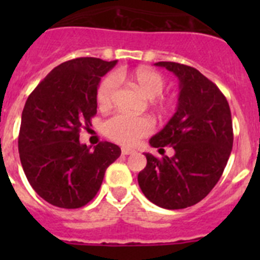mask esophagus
Masks as SVG:
<instances>
[{"label": "esophagus", "mask_w": 260, "mask_h": 260, "mask_svg": "<svg viewBox=\"0 0 260 260\" xmlns=\"http://www.w3.org/2000/svg\"><path fill=\"white\" fill-rule=\"evenodd\" d=\"M121 153H122L123 156L133 155V153H135V150H133V148H126V147H123L122 150H121Z\"/></svg>", "instance_id": "obj_1"}]
</instances>
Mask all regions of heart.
I'll list each match as a JSON object with an SVG mask.
<instances>
[{
  "mask_svg": "<svg viewBox=\"0 0 260 260\" xmlns=\"http://www.w3.org/2000/svg\"><path fill=\"white\" fill-rule=\"evenodd\" d=\"M122 73L109 74L100 82L98 88V103L102 108L112 105L117 89L119 87V78ZM132 80L148 99H156L161 95L165 88V79L158 71L148 68H138L133 71ZM153 125L147 117H132L127 114H114L103 125L104 134L109 139L119 144L132 146L141 138L147 137L152 132Z\"/></svg>",
  "mask_w": 260,
  "mask_h": 260,
  "instance_id": "b5f03b06",
  "label": "heart"
}]
</instances>
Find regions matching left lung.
Segmentation results:
<instances>
[{
	"mask_svg": "<svg viewBox=\"0 0 260 260\" xmlns=\"http://www.w3.org/2000/svg\"><path fill=\"white\" fill-rule=\"evenodd\" d=\"M180 80L178 107L150 144L162 157L146 153L138 174L146 198L167 210L194 206L210 194L224 172L233 147V125L226 98L213 82L191 66L157 62ZM172 146L175 156L164 155Z\"/></svg>",
	"mask_w": 260,
	"mask_h": 260,
	"instance_id": "1",
	"label": "left lung"
}]
</instances>
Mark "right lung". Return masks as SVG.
I'll use <instances>...</instances> for the list:
<instances>
[{"mask_svg": "<svg viewBox=\"0 0 260 260\" xmlns=\"http://www.w3.org/2000/svg\"><path fill=\"white\" fill-rule=\"evenodd\" d=\"M117 61L79 57L53 69L27 99L18 150L32 189L59 208H80L95 198L105 171L121 148L100 142L93 150L80 144L79 133L91 126L98 87Z\"/></svg>", "mask_w": 260, "mask_h": 260, "instance_id": "1", "label": "right lung"}]
</instances>
